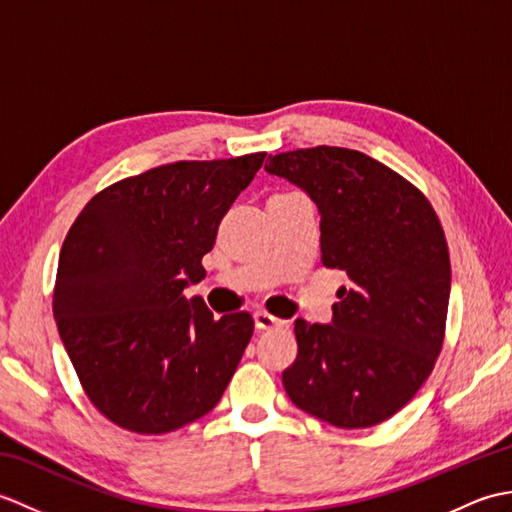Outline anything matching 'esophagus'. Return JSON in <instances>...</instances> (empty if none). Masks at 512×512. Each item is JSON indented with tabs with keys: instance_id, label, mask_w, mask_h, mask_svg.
Returning <instances> with one entry per match:
<instances>
[{
	"instance_id": "1",
	"label": "esophagus",
	"mask_w": 512,
	"mask_h": 512,
	"mask_svg": "<svg viewBox=\"0 0 512 512\" xmlns=\"http://www.w3.org/2000/svg\"><path fill=\"white\" fill-rule=\"evenodd\" d=\"M255 325L259 330H273V328H281V325H286V321H281L273 314H268L264 310H257L255 312Z\"/></svg>"
}]
</instances>
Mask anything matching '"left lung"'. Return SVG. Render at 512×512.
<instances>
[{"mask_svg": "<svg viewBox=\"0 0 512 512\" xmlns=\"http://www.w3.org/2000/svg\"><path fill=\"white\" fill-rule=\"evenodd\" d=\"M268 158V173L317 204L323 266L350 279L332 323L295 321L286 394L332 427H374L416 396L442 350L451 295L442 224L420 189L361 151L321 145Z\"/></svg>", "mask_w": 512, "mask_h": 512, "instance_id": "8db88e82", "label": "left lung"}]
</instances>
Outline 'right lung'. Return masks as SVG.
Listing matches in <instances>:
<instances>
[{
    "label": "right lung",
    "mask_w": 512,
    "mask_h": 512,
    "mask_svg": "<svg viewBox=\"0 0 512 512\" xmlns=\"http://www.w3.org/2000/svg\"><path fill=\"white\" fill-rule=\"evenodd\" d=\"M266 154L180 160L96 193L61 246L52 312L85 394L121 429L160 436L220 402L255 321L215 319L204 279L217 226Z\"/></svg>",
    "instance_id": "right-lung-1"
}]
</instances>
